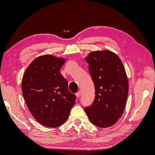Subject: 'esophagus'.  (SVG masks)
<instances>
[{
  "label": "esophagus",
  "instance_id": "1",
  "mask_svg": "<svg viewBox=\"0 0 155 155\" xmlns=\"http://www.w3.org/2000/svg\"><path fill=\"white\" fill-rule=\"evenodd\" d=\"M81 96V91H78L77 93H76V96L77 97V98H79Z\"/></svg>",
  "mask_w": 155,
  "mask_h": 155
}]
</instances>
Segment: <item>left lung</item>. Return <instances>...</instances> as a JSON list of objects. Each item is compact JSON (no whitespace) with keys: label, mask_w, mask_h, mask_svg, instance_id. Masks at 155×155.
<instances>
[{"label":"left lung","mask_w":155,"mask_h":155,"mask_svg":"<svg viewBox=\"0 0 155 155\" xmlns=\"http://www.w3.org/2000/svg\"><path fill=\"white\" fill-rule=\"evenodd\" d=\"M95 87V98L85 111L96 127L115 124L124 112L128 93V82L122 62L109 51H94L85 58Z\"/></svg>","instance_id":"obj_1"}]
</instances>
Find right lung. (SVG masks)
<instances>
[{"label": "right lung", "mask_w": 155, "mask_h": 155, "mask_svg": "<svg viewBox=\"0 0 155 155\" xmlns=\"http://www.w3.org/2000/svg\"><path fill=\"white\" fill-rule=\"evenodd\" d=\"M65 59L50 54L37 57L23 76L22 91L35 119L47 127H57L66 121L76 96L68 90L60 74Z\"/></svg>", "instance_id": "1"}]
</instances>
